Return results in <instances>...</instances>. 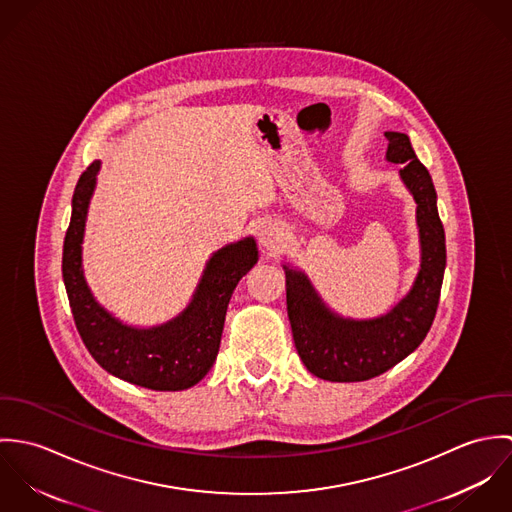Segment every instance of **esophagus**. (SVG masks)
<instances>
[{
	"mask_svg": "<svg viewBox=\"0 0 512 512\" xmlns=\"http://www.w3.org/2000/svg\"><path fill=\"white\" fill-rule=\"evenodd\" d=\"M286 240V232L278 222H266L260 228V244L268 252H276Z\"/></svg>",
	"mask_w": 512,
	"mask_h": 512,
	"instance_id": "1",
	"label": "esophagus"
}]
</instances>
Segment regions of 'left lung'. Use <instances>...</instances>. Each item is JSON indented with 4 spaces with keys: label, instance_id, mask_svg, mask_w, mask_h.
Wrapping results in <instances>:
<instances>
[{
    "label": "left lung",
    "instance_id": "left-lung-1",
    "mask_svg": "<svg viewBox=\"0 0 512 512\" xmlns=\"http://www.w3.org/2000/svg\"><path fill=\"white\" fill-rule=\"evenodd\" d=\"M384 136L388 140L386 161L400 163L398 175L416 201L420 268L410 292L384 315L343 317L323 301L303 270L284 264L297 355L311 374L331 382H361L398 365L426 339L438 311L445 232L434 181L406 134L384 132Z\"/></svg>",
    "mask_w": 512,
    "mask_h": 512
}]
</instances>
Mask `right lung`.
<instances>
[{"mask_svg":"<svg viewBox=\"0 0 512 512\" xmlns=\"http://www.w3.org/2000/svg\"><path fill=\"white\" fill-rule=\"evenodd\" d=\"M98 171L100 161H92L76 183L63 246V280L76 329L94 361L110 374L149 390L191 388L219 355L230 295L258 262L256 240L246 236L213 252L189 305L173 319L153 327L128 325L96 301L82 270L84 226Z\"/></svg>","mask_w":512,"mask_h":512,"instance_id":"obj_1","label":"right lung"}]
</instances>
